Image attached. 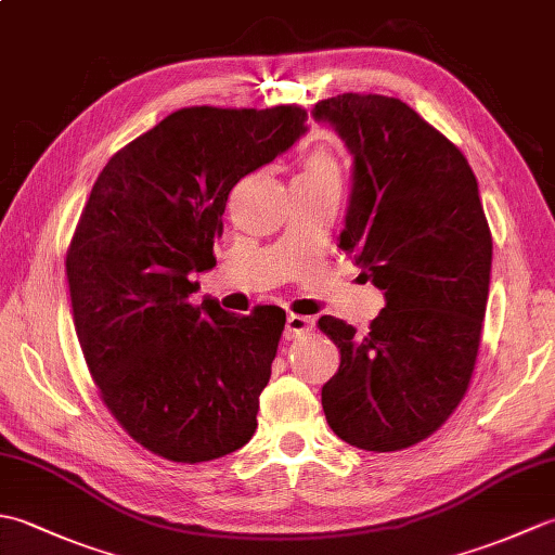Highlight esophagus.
<instances>
[{
  "label": "esophagus",
  "instance_id": "obj_1",
  "mask_svg": "<svg viewBox=\"0 0 555 555\" xmlns=\"http://www.w3.org/2000/svg\"><path fill=\"white\" fill-rule=\"evenodd\" d=\"M312 326H314V320H312V317L293 314V312H291V314L286 317L284 336H286V338H298V336H302V334L312 332Z\"/></svg>",
  "mask_w": 555,
  "mask_h": 555
}]
</instances>
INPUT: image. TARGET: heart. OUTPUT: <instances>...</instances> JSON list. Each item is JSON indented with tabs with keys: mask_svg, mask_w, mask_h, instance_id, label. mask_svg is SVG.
<instances>
[{
	"mask_svg": "<svg viewBox=\"0 0 555 555\" xmlns=\"http://www.w3.org/2000/svg\"><path fill=\"white\" fill-rule=\"evenodd\" d=\"M298 173H338V162L326 147H314L308 157L302 159V167Z\"/></svg>",
	"mask_w": 555,
	"mask_h": 555,
	"instance_id": "b5f03b06",
	"label": "heart"
}]
</instances>
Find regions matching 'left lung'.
I'll return each mask as SVG.
<instances>
[{
  "label": "left lung",
  "mask_w": 555,
  "mask_h": 555,
  "mask_svg": "<svg viewBox=\"0 0 555 555\" xmlns=\"http://www.w3.org/2000/svg\"><path fill=\"white\" fill-rule=\"evenodd\" d=\"M352 155L340 247L384 291L370 332L324 314L340 348L322 386L328 427L362 451L427 439L473 379L491 279V231L467 159L405 102L344 92L314 104Z\"/></svg>",
  "instance_id": "obj_1"
}]
</instances>
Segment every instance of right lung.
<instances>
[{
	"label": "right lung",
	"instance_id": "add662e5",
	"mask_svg": "<svg viewBox=\"0 0 555 555\" xmlns=\"http://www.w3.org/2000/svg\"><path fill=\"white\" fill-rule=\"evenodd\" d=\"M296 104L185 107L98 176L66 253L76 334L104 405L131 439L173 463L238 451L257 429L286 312L191 305L217 264L231 188L308 131Z\"/></svg>",
	"mask_w": 555,
	"mask_h": 555
}]
</instances>
